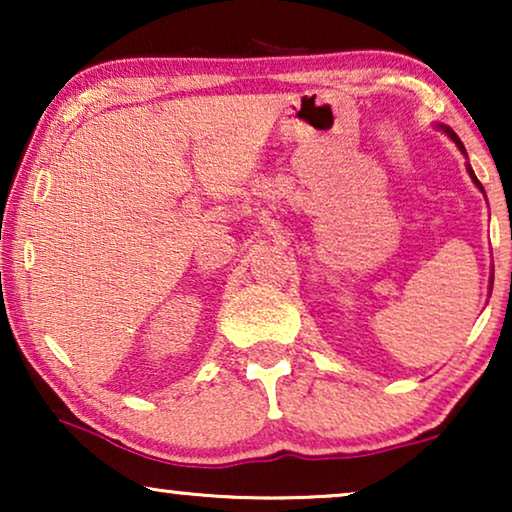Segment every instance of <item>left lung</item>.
Segmentation results:
<instances>
[{
    "instance_id": "1",
    "label": "left lung",
    "mask_w": 512,
    "mask_h": 512,
    "mask_svg": "<svg viewBox=\"0 0 512 512\" xmlns=\"http://www.w3.org/2000/svg\"><path fill=\"white\" fill-rule=\"evenodd\" d=\"M438 128H440V130H445V135H447V137H450V139H452V142L459 146V151H461V153H464V156H466V149H464V144H461V139H459L457 135H454V130H450V128H447V125H438ZM466 167H468V174H471L473 184H475V186H478L482 193H485V188H482V184H480V181H478V177H475V172L471 170V165H466Z\"/></svg>"
}]
</instances>
